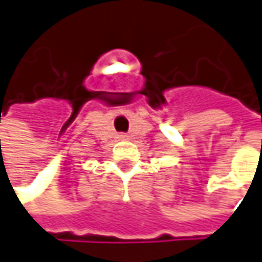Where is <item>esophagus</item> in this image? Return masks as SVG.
<instances>
[{
  "mask_svg": "<svg viewBox=\"0 0 262 262\" xmlns=\"http://www.w3.org/2000/svg\"><path fill=\"white\" fill-rule=\"evenodd\" d=\"M119 137H120V139H127V136H126V135H120Z\"/></svg>",
  "mask_w": 262,
  "mask_h": 262,
  "instance_id": "obj_1",
  "label": "esophagus"
}]
</instances>
